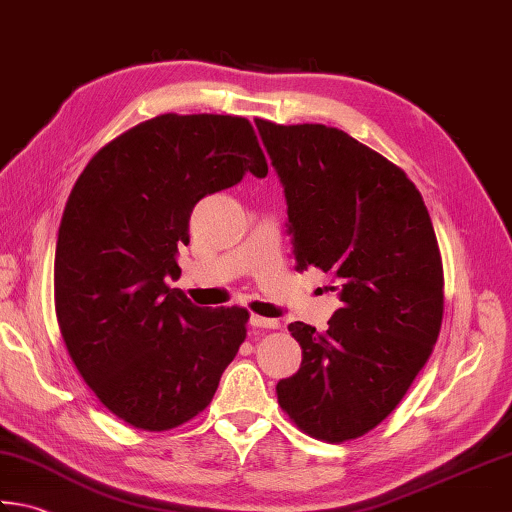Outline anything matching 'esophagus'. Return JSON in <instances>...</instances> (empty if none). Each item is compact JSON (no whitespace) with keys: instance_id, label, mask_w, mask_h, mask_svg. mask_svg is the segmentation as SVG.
Returning a JSON list of instances; mask_svg holds the SVG:
<instances>
[{"instance_id":"1","label":"esophagus","mask_w":512,"mask_h":512,"mask_svg":"<svg viewBox=\"0 0 512 512\" xmlns=\"http://www.w3.org/2000/svg\"><path fill=\"white\" fill-rule=\"evenodd\" d=\"M249 325H252V327H265V330H276L278 321H274V318H265V316L252 314V316H249Z\"/></svg>"}]
</instances>
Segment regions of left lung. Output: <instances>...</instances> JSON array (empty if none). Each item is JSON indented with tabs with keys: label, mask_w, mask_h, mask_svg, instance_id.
<instances>
[{
	"label": "left lung",
	"mask_w": 512,
	"mask_h": 512,
	"mask_svg": "<svg viewBox=\"0 0 512 512\" xmlns=\"http://www.w3.org/2000/svg\"><path fill=\"white\" fill-rule=\"evenodd\" d=\"M256 127L285 191L296 269H323L341 301L325 332L289 323L303 361L278 381V406L314 439L363 437L399 406L441 330L430 214L406 173L345 131Z\"/></svg>",
	"instance_id": "obj_1"
}]
</instances>
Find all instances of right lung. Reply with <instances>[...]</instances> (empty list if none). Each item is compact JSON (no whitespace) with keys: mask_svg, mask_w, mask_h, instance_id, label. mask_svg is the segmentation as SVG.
Segmentation results:
<instances>
[{"mask_svg":"<svg viewBox=\"0 0 512 512\" xmlns=\"http://www.w3.org/2000/svg\"><path fill=\"white\" fill-rule=\"evenodd\" d=\"M267 176L252 124L165 113L102 147L55 247V312L77 372L115 417L171 430L205 410L245 341L243 307H198L178 281L196 202Z\"/></svg>","mask_w":512,"mask_h":512,"instance_id":"1","label":"right lung"}]
</instances>
